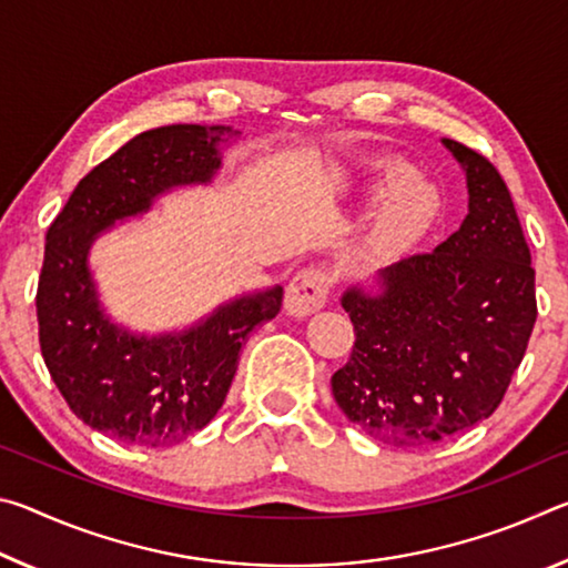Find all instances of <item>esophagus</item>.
<instances>
[{
	"label": "esophagus",
	"mask_w": 568,
	"mask_h": 568,
	"mask_svg": "<svg viewBox=\"0 0 568 568\" xmlns=\"http://www.w3.org/2000/svg\"><path fill=\"white\" fill-rule=\"evenodd\" d=\"M328 275L315 271V267H305V271L295 273L285 287V311L295 318H305V315L321 311L328 301Z\"/></svg>",
	"instance_id": "34e87169"
}]
</instances>
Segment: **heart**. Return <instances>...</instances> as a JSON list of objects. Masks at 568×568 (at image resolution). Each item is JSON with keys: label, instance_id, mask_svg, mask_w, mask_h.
Returning a JSON list of instances; mask_svg holds the SVG:
<instances>
[{"label": "heart", "instance_id": "heart-1", "mask_svg": "<svg viewBox=\"0 0 568 568\" xmlns=\"http://www.w3.org/2000/svg\"><path fill=\"white\" fill-rule=\"evenodd\" d=\"M383 180L390 187L383 195L363 240L368 255H388L408 245L426 230L436 210V192L426 182L406 178V170L400 165H383Z\"/></svg>", "mask_w": 568, "mask_h": 568}]
</instances>
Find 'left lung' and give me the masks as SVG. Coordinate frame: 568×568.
Listing matches in <instances>:
<instances>
[{"label": "left lung", "mask_w": 568, "mask_h": 568, "mask_svg": "<svg viewBox=\"0 0 568 568\" xmlns=\"http://www.w3.org/2000/svg\"><path fill=\"white\" fill-rule=\"evenodd\" d=\"M466 170L468 215L434 253L381 273L383 293L343 295L355 343L331 386L363 434L423 446L501 406L536 323V271L501 172L444 140Z\"/></svg>", "instance_id": "obj_1"}]
</instances>
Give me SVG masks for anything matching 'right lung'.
Listing matches in <instances>:
<instances>
[{
    "instance_id": "obj_1",
    "label": "right lung",
    "mask_w": 568,
    "mask_h": 568,
    "mask_svg": "<svg viewBox=\"0 0 568 568\" xmlns=\"http://www.w3.org/2000/svg\"><path fill=\"white\" fill-rule=\"evenodd\" d=\"M223 132L230 128L170 124L138 134L77 182L47 230L34 297L44 365L74 416L120 444L168 448L205 428L225 403L250 331L281 313L283 287H273L182 335L134 338L104 318L94 297L84 265L94 235L172 185L213 178Z\"/></svg>"
}]
</instances>
